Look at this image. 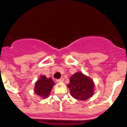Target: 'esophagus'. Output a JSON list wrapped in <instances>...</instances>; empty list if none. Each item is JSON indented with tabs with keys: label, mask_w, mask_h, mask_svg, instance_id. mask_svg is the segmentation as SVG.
Wrapping results in <instances>:
<instances>
[{
	"label": "esophagus",
	"mask_w": 127,
	"mask_h": 127,
	"mask_svg": "<svg viewBox=\"0 0 127 127\" xmlns=\"http://www.w3.org/2000/svg\"><path fill=\"white\" fill-rule=\"evenodd\" d=\"M57 81L58 82V83H62V82L64 81V79H63V78H61V79H57Z\"/></svg>",
	"instance_id": "esophagus-1"
}]
</instances>
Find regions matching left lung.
Returning a JSON list of instances; mask_svg holds the SVG:
<instances>
[{"label":"left lung","mask_w":127,"mask_h":127,"mask_svg":"<svg viewBox=\"0 0 127 127\" xmlns=\"http://www.w3.org/2000/svg\"><path fill=\"white\" fill-rule=\"evenodd\" d=\"M72 97L79 100H85L92 97L94 94L95 84L92 79L78 72L72 75L70 83L67 85Z\"/></svg>","instance_id":"obj_1"}]
</instances>
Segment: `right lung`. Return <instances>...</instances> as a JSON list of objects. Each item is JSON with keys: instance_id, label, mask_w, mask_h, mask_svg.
Listing matches in <instances>:
<instances>
[{"instance_id": "obj_1", "label": "right lung", "mask_w": 127, "mask_h": 127, "mask_svg": "<svg viewBox=\"0 0 127 127\" xmlns=\"http://www.w3.org/2000/svg\"><path fill=\"white\" fill-rule=\"evenodd\" d=\"M55 85L51 77L48 78L44 75L39 77L35 82L34 86V93L41 98H46L50 95L53 87Z\"/></svg>"}]
</instances>
